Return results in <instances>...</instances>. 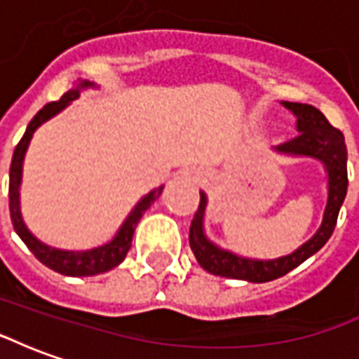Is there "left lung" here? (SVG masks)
<instances>
[{
    "instance_id": "1",
    "label": "left lung",
    "mask_w": 359,
    "mask_h": 359,
    "mask_svg": "<svg viewBox=\"0 0 359 359\" xmlns=\"http://www.w3.org/2000/svg\"><path fill=\"white\" fill-rule=\"evenodd\" d=\"M286 109H290L298 117V130L300 134L292 140L278 146V151L294 154V156H311L321 159L329 172V200L325 208L323 223L319 226L313 238H309L304 246L296 250L294 254L278 257L273 262H256V259H244L225 252V250L213 246L203 236L202 219L205 210V194L200 192V205L196 210L192 223H190V248L194 252L198 264L213 275L226 278H238L250 283H267L273 278L286 275L288 271L304 264L309 256H313L317 250L325 246V242L331 238L337 219H339L340 205L344 202L348 188L346 171V144L344 134L337 126H332L325 115L313 105L308 103L285 102Z\"/></svg>"
}]
</instances>
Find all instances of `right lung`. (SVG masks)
<instances>
[{
    "mask_svg": "<svg viewBox=\"0 0 359 359\" xmlns=\"http://www.w3.org/2000/svg\"><path fill=\"white\" fill-rule=\"evenodd\" d=\"M81 86H90V82H81ZM79 97V90H69L67 94L59 102H51L43 105L42 109L38 111L34 118L28 123L27 133L20 138V142L15 148L11 159V171H9V211H11V221L15 231L19 234L22 242L27 244V248L34 254L46 267L57 271L61 275L67 277H90V275H100L105 271L117 267L123 259H125L126 252L130 250V242H133L134 229L138 225V221L144 215V211L148 210L151 203L156 202L159 194L163 192V187H159L154 192H149L146 198H142V202L134 208V211L128 215L125 225L121 226L118 234L105 246L90 250V252H61V250H53L46 246L42 242H38L28 233V229L22 223L19 210V187H20V172H22V159H25V151L28 148V142L32 138V134L38 126L46 123L48 118L57 115L59 111L63 109L69 102H73Z\"/></svg>",
    "mask_w": 359,
    "mask_h": 359,
    "instance_id": "obj_1",
    "label": "right lung"
}]
</instances>
